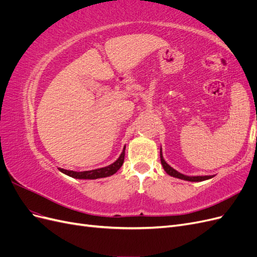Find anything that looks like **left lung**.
Segmentation results:
<instances>
[{"label": "left lung", "mask_w": 257, "mask_h": 257, "mask_svg": "<svg viewBox=\"0 0 257 257\" xmlns=\"http://www.w3.org/2000/svg\"><path fill=\"white\" fill-rule=\"evenodd\" d=\"M161 163L163 165V168L165 169V172L169 175V176H173V177H176V178H179V179H183V180H186V181H192V182H198V181H204V180H207V179H210L212 178V176H196V177H188V176H184L180 173H178L177 170H175L174 168L170 167L167 163L164 161V159H163V155H162V150H161Z\"/></svg>", "instance_id": "8db88e82"}]
</instances>
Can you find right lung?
I'll use <instances>...</instances> for the list:
<instances>
[{"mask_svg":"<svg viewBox=\"0 0 257 257\" xmlns=\"http://www.w3.org/2000/svg\"><path fill=\"white\" fill-rule=\"evenodd\" d=\"M124 154H125V148H124L120 158L116 160L114 163H112L111 165L106 166L103 168H98V169H93V170H87V172H73V170H66L63 168H60V172L63 174L73 177L76 179H97V178H105V177H109L113 174H115L120 167L122 166L123 162H124Z\"/></svg>","mask_w":257,"mask_h":257,"instance_id":"right-lung-1","label":"right lung"}]
</instances>
